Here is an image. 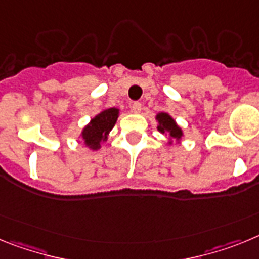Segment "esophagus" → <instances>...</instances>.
Returning <instances> with one entry per match:
<instances>
[{
	"label": "esophagus",
	"instance_id": "34e87169",
	"mask_svg": "<svg viewBox=\"0 0 259 259\" xmlns=\"http://www.w3.org/2000/svg\"><path fill=\"white\" fill-rule=\"evenodd\" d=\"M132 111L134 112V113H141V111H142V104H141V103H138V102L133 103Z\"/></svg>",
	"mask_w": 259,
	"mask_h": 259
}]
</instances>
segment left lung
<instances>
[{
	"instance_id": "left-lung-1",
	"label": "left lung",
	"mask_w": 259,
	"mask_h": 259,
	"mask_svg": "<svg viewBox=\"0 0 259 259\" xmlns=\"http://www.w3.org/2000/svg\"><path fill=\"white\" fill-rule=\"evenodd\" d=\"M156 120L159 122L157 125V130L160 133H168L169 134L170 139H176L179 142L180 139L183 138V130L176 123V121L173 120L172 117L169 116L165 112H160V113L156 114ZM172 143V142H169Z\"/></svg>"
}]
</instances>
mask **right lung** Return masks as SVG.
I'll list each match as a JSON object with an SVG mask.
<instances>
[{
    "mask_svg": "<svg viewBox=\"0 0 259 259\" xmlns=\"http://www.w3.org/2000/svg\"><path fill=\"white\" fill-rule=\"evenodd\" d=\"M118 113H120V109L108 108V109H104L99 114H96L90 121L89 125H86L82 130L80 137H82L84 145L94 151L99 150L100 145L107 141L109 132L113 129L114 123L118 118Z\"/></svg>",
    "mask_w": 259,
    "mask_h": 259,
    "instance_id": "obj_1",
    "label": "right lung"
}]
</instances>
